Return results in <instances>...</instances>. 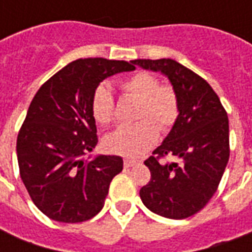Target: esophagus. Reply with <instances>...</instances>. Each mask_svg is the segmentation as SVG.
I'll return each mask as SVG.
<instances>
[{
  "mask_svg": "<svg viewBox=\"0 0 252 252\" xmlns=\"http://www.w3.org/2000/svg\"><path fill=\"white\" fill-rule=\"evenodd\" d=\"M139 163V160H133V159H126L124 160V166L126 167H133V166H136Z\"/></svg>",
  "mask_w": 252,
  "mask_h": 252,
  "instance_id": "1",
  "label": "esophagus"
}]
</instances>
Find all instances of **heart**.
I'll return each instance as SVG.
<instances>
[{
    "instance_id": "b5f03b06",
    "label": "heart",
    "mask_w": 252,
    "mask_h": 252,
    "mask_svg": "<svg viewBox=\"0 0 252 252\" xmlns=\"http://www.w3.org/2000/svg\"><path fill=\"white\" fill-rule=\"evenodd\" d=\"M123 90L140 101L136 124L121 126L106 137L112 153L136 158L147 151L158 139L160 131H167L178 119L180 105L175 90L170 85H159L148 72H136L121 83ZM92 113L98 124H109L115 116V99L106 85H99L92 98Z\"/></svg>"
}]
</instances>
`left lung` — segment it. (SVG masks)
I'll use <instances>...</instances> for the list:
<instances>
[{
  "label": "left lung",
  "mask_w": 252,
  "mask_h": 252,
  "mask_svg": "<svg viewBox=\"0 0 252 252\" xmlns=\"http://www.w3.org/2000/svg\"><path fill=\"white\" fill-rule=\"evenodd\" d=\"M132 64L160 72L178 97L180 115L144 162L151 180L140 189V198L159 216L181 220L201 211L216 193L229 159L227 112L205 79L173 59H136ZM166 155L180 164H163Z\"/></svg>",
  "instance_id": "1"
}]
</instances>
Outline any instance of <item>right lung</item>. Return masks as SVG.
Segmentation results:
<instances>
[{
    "instance_id": "add662e5",
    "label": "right lung",
    "mask_w": 252,
    "mask_h": 252,
    "mask_svg": "<svg viewBox=\"0 0 252 252\" xmlns=\"http://www.w3.org/2000/svg\"><path fill=\"white\" fill-rule=\"evenodd\" d=\"M133 70L124 61L78 59L35 94L16 150L20 177L33 204L47 217L81 222L102 209L110 182L123 170V158H83L98 143L92 98L105 78Z\"/></svg>"
}]
</instances>
